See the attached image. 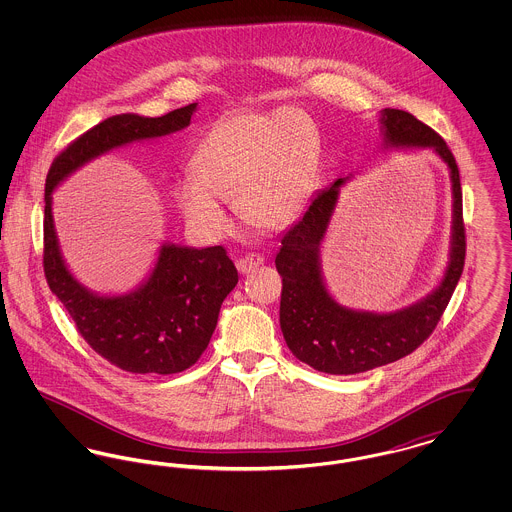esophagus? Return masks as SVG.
Segmentation results:
<instances>
[{
    "label": "esophagus",
    "mask_w": 512,
    "mask_h": 512,
    "mask_svg": "<svg viewBox=\"0 0 512 512\" xmlns=\"http://www.w3.org/2000/svg\"><path fill=\"white\" fill-rule=\"evenodd\" d=\"M263 261H265L263 255H259V253H249V255H245V257L236 261V267H238V270H240L242 274H249L251 270L261 267Z\"/></svg>",
    "instance_id": "esophagus-1"
}]
</instances>
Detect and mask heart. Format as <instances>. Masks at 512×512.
<instances>
[{
    "mask_svg": "<svg viewBox=\"0 0 512 512\" xmlns=\"http://www.w3.org/2000/svg\"><path fill=\"white\" fill-rule=\"evenodd\" d=\"M318 151L317 128L303 111L232 113L203 136L192 176L176 180L172 195L188 224L207 236L228 230L220 201L230 199L247 224L280 228L313 192Z\"/></svg>",
    "mask_w": 512,
    "mask_h": 512,
    "instance_id": "b5f03b06",
    "label": "heart"
}]
</instances>
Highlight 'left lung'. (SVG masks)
Masks as SVG:
<instances>
[{"label":"left lung","instance_id":"obj_1","mask_svg":"<svg viewBox=\"0 0 512 512\" xmlns=\"http://www.w3.org/2000/svg\"><path fill=\"white\" fill-rule=\"evenodd\" d=\"M382 124L390 146L432 147L447 163L453 182L451 261L438 290L403 311L376 315L345 309L326 290L318 261V247L345 180L340 178L315 195L303 219L284 234L274 263L282 276L280 328L284 340L301 363L326 374H359L413 353L436 330L463 274V190L451 149L436 130L407 111L386 109Z\"/></svg>","mask_w":512,"mask_h":512}]
</instances>
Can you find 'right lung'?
Instances as JSON below:
<instances>
[{
	"instance_id": "add662e5",
	"label": "right lung",
	"mask_w": 512,
	"mask_h": 512,
	"mask_svg": "<svg viewBox=\"0 0 512 512\" xmlns=\"http://www.w3.org/2000/svg\"><path fill=\"white\" fill-rule=\"evenodd\" d=\"M197 103L163 117L122 113L80 134L51 163L44 209V274L86 343L132 374H176L195 365L215 332L224 297L238 270L222 245L194 249L163 245L146 284L119 297H101L78 284L61 257L51 215V192L71 172L101 153L151 140L190 124Z\"/></svg>"
}]
</instances>
